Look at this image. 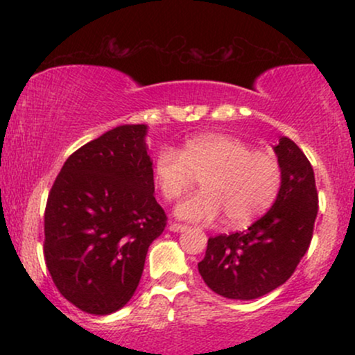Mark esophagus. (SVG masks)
I'll return each instance as SVG.
<instances>
[{
  "label": "esophagus",
  "mask_w": 355,
  "mask_h": 355,
  "mask_svg": "<svg viewBox=\"0 0 355 355\" xmlns=\"http://www.w3.org/2000/svg\"><path fill=\"white\" fill-rule=\"evenodd\" d=\"M170 230L172 232H183V230H187L189 229V227L187 225H183V223H177V222H173V223H170V227H168Z\"/></svg>",
  "instance_id": "obj_1"
}]
</instances>
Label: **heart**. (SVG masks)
Instances as JSON below:
<instances>
[{
	"label": "heart",
	"mask_w": 355,
	"mask_h": 355,
	"mask_svg": "<svg viewBox=\"0 0 355 355\" xmlns=\"http://www.w3.org/2000/svg\"><path fill=\"white\" fill-rule=\"evenodd\" d=\"M197 178L203 190L177 207L178 217L211 223L225 214L227 223L242 227L274 205L282 187V165L274 153L222 133L189 138L178 152L164 148L155 157L153 182L165 200L180 198Z\"/></svg>",
	"instance_id": "heart-1"
}]
</instances>
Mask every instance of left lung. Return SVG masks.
<instances>
[{
  "label": "left lung",
  "mask_w": 355,
  "mask_h": 355,
  "mask_svg": "<svg viewBox=\"0 0 355 355\" xmlns=\"http://www.w3.org/2000/svg\"><path fill=\"white\" fill-rule=\"evenodd\" d=\"M282 187L272 209L247 230L210 237L198 263L215 294L252 300L287 282L311 245L319 197L311 162L291 138L274 146Z\"/></svg>",
  "instance_id": "8db88e82"
}]
</instances>
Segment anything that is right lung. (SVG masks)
<instances>
[{"mask_svg": "<svg viewBox=\"0 0 355 355\" xmlns=\"http://www.w3.org/2000/svg\"><path fill=\"white\" fill-rule=\"evenodd\" d=\"M146 125H121L64 162L44 210V262L60 294L95 315L126 305L165 230Z\"/></svg>", "mask_w": 355, "mask_h": 355, "instance_id": "right-lung-1", "label": "right lung"}]
</instances>
